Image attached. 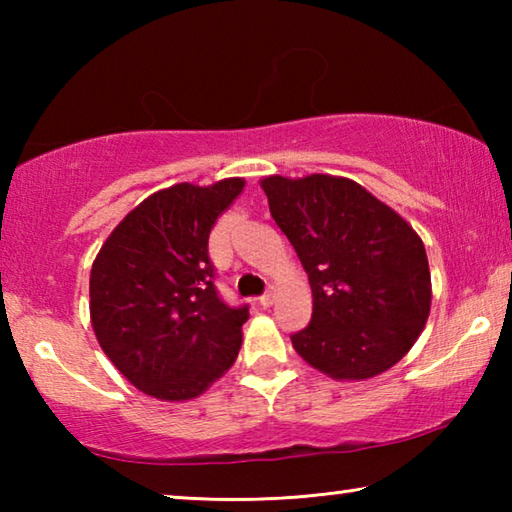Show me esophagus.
I'll use <instances>...</instances> for the list:
<instances>
[{
	"instance_id": "1",
	"label": "esophagus",
	"mask_w": 512,
	"mask_h": 512,
	"mask_svg": "<svg viewBox=\"0 0 512 512\" xmlns=\"http://www.w3.org/2000/svg\"><path fill=\"white\" fill-rule=\"evenodd\" d=\"M273 298H275L273 293H271V291H266L264 296H259V298H257V305H259V307H264V309H268V307L273 305Z\"/></svg>"
}]
</instances>
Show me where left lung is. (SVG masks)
I'll list each match as a JSON object with an SVG mask.
<instances>
[{"mask_svg":"<svg viewBox=\"0 0 512 512\" xmlns=\"http://www.w3.org/2000/svg\"><path fill=\"white\" fill-rule=\"evenodd\" d=\"M262 189L314 296L309 325L291 334L296 352L334 379H368L395 366L429 318L422 239L348 178L268 176Z\"/></svg>","mask_w":512,"mask_h":512,"instance_id":"8db88e82","label":"left lung"}]
</instances>
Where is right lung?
<instances>
[{
	"mask_svg": "<svg viewBox=\"0 0 512 512\" xmlns=\"http://www.w3.org/2000/svg\"><path fill=\"white\" fill-rule=\"evenodd\" d=\"M244 189L173 185L126 214L101 246L90 275L97 341L142 393L180 402L201 395L235 363L248 305L216 291L210 230Z\"/></svg>",
	"mask_w": 512,
	"mask_h": 512,
	"instance_id": "1",
	"label": "right lung"
}]
</instances>
